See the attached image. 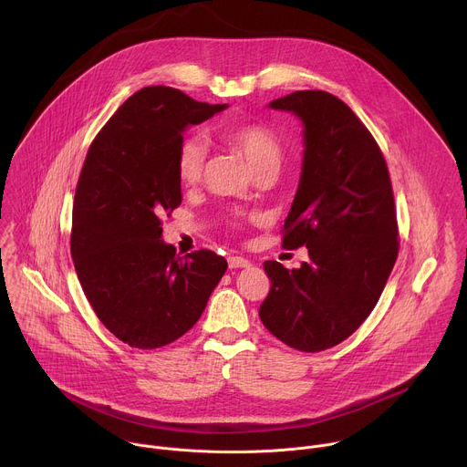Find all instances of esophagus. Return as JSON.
<instances>
[{"instance_id":"esophagus-1","label":"esophagus","mask_w":467,"mask_h":467,"mask_svg":"<svg viewBox=\"0 0 467 467\" xmlns=\"http://www.w3.org/2000/svg\"><path fill=\"white\" fill-rule=\"evenodd\" d=\"M227 262H229V268L231 270L233 268H249V265H251V262L247 258H244V256H229Z\"/></svg>"}]
</instances>
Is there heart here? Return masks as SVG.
Returning a JSON list of instances; mask_svg holds the SVG:
<instances>
[{"label": "heart", "mask_w": 467, "mask_h": 467, "mask_svg": "<svg viewBox=\"0 0 467 467\" xmlns=\"http://www.w3.org/2000/svg\"><path fill=\"white\" fill-rule=\"evenodd\" d=\"M223 142L240 153L256 177H275L285 162V148L275 132L260 123H234L222 130ZM207 148L202 139H186L175 155V173L181 184H193L203 175Z\"/></svg>", "instance_id": "obj_1"}]
</instances>
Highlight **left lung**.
I'll return each instance as SVG.
<instances>
[{"label":"left lung","instance_id":"1","mask_svg":"<svg viewBox=\"0 0 467 467\" xmlns=\"http://www.w3.org/2000/svg\"><path fill=\"white\" fill-rule=\"evenodd\" d=\"M305 123L303 171L283 227L285 249H308L286 270L264 262L272 286L260 321L283 344L319 353L335 348L375 308L399 253L393 190L368 127L337 96L297 90L270 103Z\"/></svg>","mask_w":467,"mask_h":467}]
</instances>
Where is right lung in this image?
Segmentation results:
<instances>
[{
  "mask_svg": "<svg viewBox=\"0 0 467 467\" xmlns=\"http://www.w3.org/2000/svg\"><path fill=\"white\" fill-rule=\"evenodd\" d=\"M225 107L146 87L88 148L74 197L72 258L96 316L130 348L157 349L181 338L227 270L214 251L179 256L161 240V218L181 205L175 155L182 130Z\"/></svg>",
  "mask_w": 467,
  "mask_h": 467,
  "instance_id": "obj_1",
  "label": "right lung"
}]
</instances>
